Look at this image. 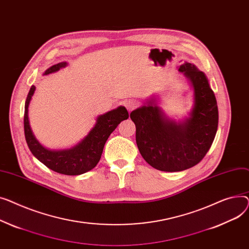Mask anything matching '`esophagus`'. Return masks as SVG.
Listing matches in <instances>:
<instances>
[{
    "mask_svg": "<svg viewBox=\"0 0 249 249\" xmlns=\"http://www.w3.org/2000/svg\"><path fill=\"white\" fill-rule=\"evenodd\" d=\"M124 106H125V107H126V109L128 110V111H131L133 109H135L136 107H137V102L135 101V100H126L125 102H124Z\"/></svg>",
    "mask_w": 249,
    "mask_h": 249,
    "instance_id": "1",
    "label": "esophagus"
}]
</instances>
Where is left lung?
Here are the masks:
<instances>
[{
	"instance_id": "1",
	"label": "left lung",
	"mask_w": 249,
	"mask_h": 249,
	"mask_svg": "<svg viewBox=\"0 0 249 249\" xmlns=\"http://www.w3.org/2000/svg\"><path fill=\"white\" fill-rule=\"evenodd\" d=\"M179 71L194 89V106L188 118L179 123L168 120L156 98L130 112L142 157L164 172L184 171L197 165L209 151L218 127L217 101L206 75L188 62Z\"/></svg>"
}]
</instances>
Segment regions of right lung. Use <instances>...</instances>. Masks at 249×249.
Instances as JSON below:
<instances>
[{
  "instance_id": "1",
  "label": "right lung",
  "mask_w": 249,
  "mask_h": 249,
  "mask_svg": "<svg viewBox=\"0 0 249 249\" xmlns=\"http://www.w3.org/2000/svg\"><path fill=\"white\" fill-rule=\"evenodd\" d=\"M66 65V62L55 64L44 72V74H50ZM35 89L36 87L32 85L25 102L24 113L25 138L31 153L41 163L59 174L76 176L92 170L99 162L106 142L110 134L121 122L127 120L128 112L126 108L124 107H119L105 114L98 115L94 126L80 142L70 149L52 151L44 148L37 141L29 123L28 107Z\"/></svg>"
}]
</instances>
